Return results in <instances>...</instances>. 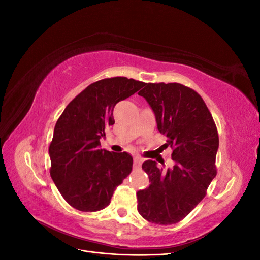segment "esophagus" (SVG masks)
<instances>
[{
  "label": "esophagus",
  "instance_id": "34e87169",
  "mask_svg": "<svg viewBox=\"0 0 260 260\" xmlns=\"http://www.w3.org/2000/svg\"><path fill=\"white\" fill-rule=\"evenodd\" d=\"M142 161H143L142 158H140V157H135V160H133V166H135V168H140Z\"/></svg>",
  "mask_w": 260,
  "mask_h": 260
}]
</instances>
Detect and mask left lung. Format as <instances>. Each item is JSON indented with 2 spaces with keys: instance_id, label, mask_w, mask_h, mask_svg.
<instances>
[{
  "instance_id": "1",
  "label": "left lung",
  "mask_w": 260,
  "mask_h": 260,
  "mask_svg": "<svg viewBox=\"0 0 260 260\" xmlns=\"http://www.w3.org/2000/svg\"><path fill=\"white\" fill-rule=\"evenodd\" d=\"M154 112L157 129L167 138L174 167L162 171L155 160L143 162L151 184L138 191V211L147 221L174 224L205 198L217 175L219 147L214 119L200 94L180 83H145L139 92Z\"/></svg>"
}]
</instances>
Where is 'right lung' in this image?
<instances>
[{"label":"right lung","mask_w":260,"mask_h":260,"mask_svg":"<svg viewBox=\"0 0 260 260\" xmlns=\"http://www.w3.org/2000/svg\"><path fill=\"white\" fill-rule=\"evenodd\" d=\"M144 84L125 77L96 81L78 94L58 118L49 147L50 172L70 206L81 211L104 209L131 172L132 156L101 148L100 140L115 123V105Z\"/></svg>","instance_id":"right-lung-1"}]
</instances>
